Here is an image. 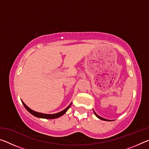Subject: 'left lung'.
I'll use <instances>...</instances> for the list:
<instances>
[{"label": "left lung", "mask_w": 149, "mask_h": 149, "mask_svg": "<svg viewBox=\"0 0 149 149\" xmlns=\"http://www.w3.org/2000/svg\"><path fill=\"white\" fill-rule=\"evenodd\" d=\"M94 114H95L96 116H97L98 118H99L100 120H104V121H111V120H107V119H105V118H102V117H100V116L98 115V114H97V113H96V112H95V111H94Z\"/></svg>", "instance_id": "obj_1"}]
</instances>
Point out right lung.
I'll return each instance as SVG.
<instances>
[{
    "instance_id": "1",
    "label": "right lung",
    "mask_w": 149,
    "mask_h": 149,
    "mask_svg": "<svg viewBox=\"0 0 149 149\" xmlns=\"http://www.w3.org/2000/svg\"><path fill=\"white\" fill-rule=\"evenodd\" d=\"M22 104H23V105L24 106V107L26 108V110L28 111L29 113H31L32 115H33L34 116H36L37 118H45V119H54V118H57L62 116V115H64L65 113L67 112V110L69 109L70 107H71V105H72V103H71V104H70L66 108H65L64 110H62V111H61V112H60L58 113H56V114H43V113H39V112H35V111L31 110V108H29L23 101H22Z\"/></svg>"
}]
</instances>
